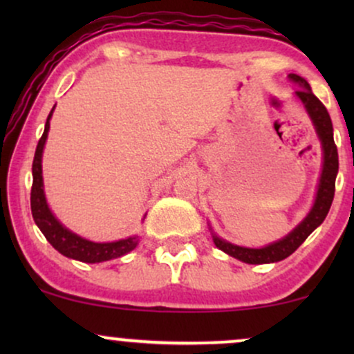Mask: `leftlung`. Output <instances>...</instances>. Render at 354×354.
<instances>
[{
	"instance_id": "1",
	"label": "left lung",
	"mask_w": 354,
	"mask_h": 354,
	"mask_svg": "<svg viewBox=\"0 0 354 354\" xmlns=\"http://www.w3.org/2000/svg\"><path fill=\"white\" fill-rule=\"evenodd\" d=\"M290 81L298 84V91H295L296 98L303 103L304 109H306L308 116H310L313 126L316 129V135L319 138L321 151H323V166H321V174L318 181V189H316L315 203H313L310 213L306 218L299 223L296 228H293L286 236L278 239V241L270 243V245L263 248H246L233 245V243L226 241V239L219 238L218 234L213 233L211 230V236H213V243L226 254L233 256V258L239 259V261L248 263V265H268V263L281 261V259L288 258L293 254L303 241L315 231L321 223L326 218L328 211L331 208L333 198H335V183L336 174H338V149H336L335 140H333V123L330 113L323 106V103L313 95L310 83L298 75H288Z\"/></svg>"
}]
</instances>
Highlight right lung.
I'll return each mask as SVG.
<instances>
[{
    "label": "right lung",
    "mask_w": 354,
    "mask_h": 354,
    "mask_svg": "<svg viewBox=\"0 0 354 354\" xmlns=\"http://www.w3.org/2000/svg\"><path fill=\"white\" fill-rule=\"evenodd\" d=\"M55 111V106L48 115L46 124H44V133L41 140L38 141L36 146L35 160H33V188H31V213H33V219L44 238L50 241V245L58 250L61 254L66 258L78 259L83 263H101L109 261V259L120 258L124 256L129 251H133L138 246L140 238L129 236L124 239H118V241L111 243H95L89 241L86 238H81L80 234L73 233L66 226L59 223V219L53 214L46 201V194H44V185H43V149L46 145L48 131H50V120Z\"/></svg>",
    "instance_id": "1"
}]
</instances>
